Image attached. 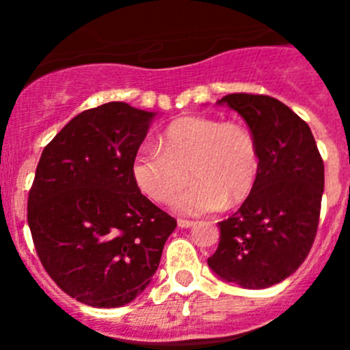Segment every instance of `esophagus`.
<instances>
[{
    "label": "esophagus",
    "mask_w": 350,
    "mask_h": 350,
    "mask_svg": "<svg viewBox=\"0 0 350 350\" xmlns=\"http://www.w3.org/2000/svg\"><path fill=\"white\" fill-rule=\"evenodd\" d=\"M178 225L181 228H189V227H193V225H195V221L188 220V218H178Z\"/></svg>",
    "instance_id": "esophagus-1"
}]
</instances>
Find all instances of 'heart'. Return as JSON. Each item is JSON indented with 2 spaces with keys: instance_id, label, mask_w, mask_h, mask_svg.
<instances>
[{
  "instance_id": "b5f03b06",
  "label": "heart",
  "mask_w": 350,
  "mask_h": 350,
  "mask_svg": "<svg viewBox=\"0 0 350 350\" xmlns=\"http://www.w3.org/2000/svg\"><path fill=\"white\" fill-rule=\"evenodd\" d=\"M260 171V147L256 133L239 122L206 115L172 120L155 147L133 154L130 172L137 188L154 203L176 198V210L203 215L220 206L232 208L252 195Z\"/></svg>"
}]
</instances>
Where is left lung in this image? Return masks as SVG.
Segmentation results:
<instances>
[{
    "mask_svg": "<svg viewBox=\"0 0 350 350\" xmlns=\"http://www.w3.org/2000/svg\"><path fill=\"white\" fill-rule=\"evenodd\" d=\"M247 122L260 147L252 195L220 221V242L208 266L243 288H269L291 276L317 237L323 159L308 123L276 98L234 93L220 100Z\"/></svg>",
    "mask_w": 350,
    "mask_h": 350,
    "instance_id": "obj_1",
    "label": "left lung"
}]
</instances>
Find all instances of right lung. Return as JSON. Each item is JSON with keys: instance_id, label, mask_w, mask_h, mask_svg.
<instances>
[{"instance_id": "right-lung-1", "label": "right lung", "mask_w": 350, "mask_h": 350, "mask_svg": "<svg viewBox=\"0 0 350 350\" xmlns=\"http://www.w3.org/2000/svg\"><path fill=\"white\" fill-rule=\"evenodd\" d=\"M152 116L122 101L86 109L38 161L27 204L35 250L54 283L84 305L132 301L150 283L178 225L130 172Z\"/></svg>"}]
</instances>
